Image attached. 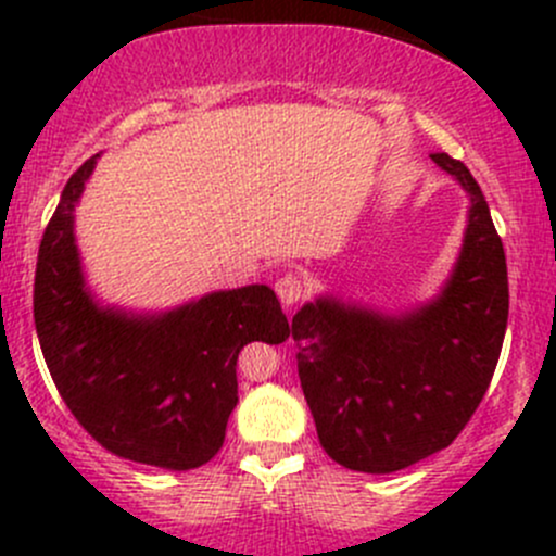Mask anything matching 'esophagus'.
Returning <instances> with one entry per match:
<instances>
[{"mask_svg":"<svg viewBox=\"0 0 556 556\" xmlns=\"http://www.w3.org/2000/svg\"><path fill=\"white\" fill-rule=\"evenodd\" d=\"M277 295L282 306H295L306 299V282L299 274H285L282 279H277Z\"/></svg>","mask_w":556,"mask_h":556,"instance_id":"1","label":"esophagus"}]
</instances>
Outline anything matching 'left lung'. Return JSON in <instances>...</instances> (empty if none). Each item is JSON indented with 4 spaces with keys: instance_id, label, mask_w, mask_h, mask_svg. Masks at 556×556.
<instances>
[{
    "instance_id": "left-lung-1",
    "label": "left lung",
    "mask_w": 556,
    "mask_h": 556,
    "mask_svg": "<svg viewBox=\"0 0 556 556\" xmlns=\"http://www.w3.org/2000/svg\"><path fill=\"white\" fill-rule=\"evenodd\" d=\"M430 159L470 199L444 293L401 317L330 299L293 317L301 390L319 446L361 473H395L446 450L479 408L506 336V252L484 193L463 161Z\"/></svg>"
}]
</instances>
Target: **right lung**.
Masks as SVG:
<instances>
[{"mask_svg": "<svg viewBox=\"0 0 556 556\" xmlns=\"http://www.w3.org/2000/svg\"><path fill=\"white\" fill-rule=\"evenodd\" d=\"M93 164L72 174L39 242L35 325L45 363L66 408L106 452L199 468L226 441L239 352L288 339V317L266 285L220 290L159 317L102 309L83 282L72 215Z\"/></svg>", "mask_w": 556, "mask_h": 556, "instance_id": "right-lung-1", "label": "right lung"}]
</instances>
